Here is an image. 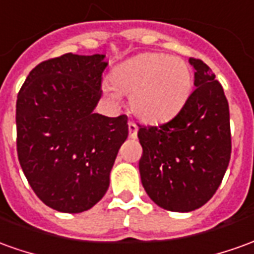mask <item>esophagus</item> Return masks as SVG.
<instances>
[{
    "instance_id": "obj_1",
    "label": "esophagus",
    "mask_w": 254,
    "mask_h": 254,
    "mask_svg": "<svg viewBox=\"0 0 254 254\" xmlns=\"http://www.w3.org/2000/svg\"><path fill=\"white\" fill-rule=\"evenodd\" d=\"M127 130H129V137L134 139V137L137 136V125H136L134 122L130 121L127 124Z\"/></svg>"
}]
</instances>
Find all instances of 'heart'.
Masks as SVG:
<instances>
[{"mask_svg":"<svg viewBox=\"0 0 254 254\" xmlns=\"http://www.w3.org/2000/svg\"><path fill=\"white\" fill-rule=\"evenodd\" d=\"M192 72L187 62L166 53H141L124 62L104 84L110 97L130 95V111L140 121L161 124L176 117L189 100Z\"/></svg>","mask_w":254,"mask_h":254,"instance_id":"1","label":"heart"}]
</instances>
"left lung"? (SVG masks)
I'll use <instances>...</instances> for the list:
<instances>
[{
  "instance_id": "obj_1",
  "label": "left lung",
  "mask_w": 254,
  "mask_h": 254,
  "mask_svg": "<svg viewBox=\"0 0 254 254\" xmlns=\"http://www.w3.org/2000/svg\"><path fill=\"white\" fill-rule=\"evenodd\" d=\"M195 89L182 111L158 127L139 125L145 192L172 212H191L219 189L231 157L230 109L210 67L190 58Z\"/></svg>"
}]
</instances>
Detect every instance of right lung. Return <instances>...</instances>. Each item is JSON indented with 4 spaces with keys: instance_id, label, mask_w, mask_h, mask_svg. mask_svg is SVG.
<instances>
[{
    "instance_id": "right-lung-1",
    "label": "right lung",
    "mask_w": 254,
    "mask_h": 254,
    "mask_svg": "<svg viewBox=\"0 0 254 254\" xmlns=\"http://www.w3.org/2000/svg\"><path fill=\"white\" fill-rule=\"evenodd\" d=\"M106 55L65 53L30 71L16 100V148L28 184L47 206L88 210L103 198L127 137V117L93 113Z\"/></svg>"
}]
</instances>
